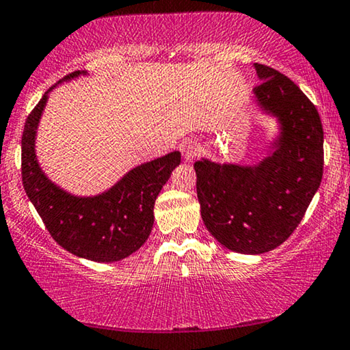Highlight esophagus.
Returning a JSON list of instances; mask_svg holds the SVG:
<instances>
[{"mask_svg": "<svg viewBox=\"0 0 350 350\" xmlns=\"http://www.w3.org/2000/svg\"><path fill=\"white\" fill-rule=\"evenodd\" d=\"M180 152L185 161H193L200 154V146L195 141H184L180 144Z\"/></svg>", "mask_w": 350, "mask_h": 350, "instance_id": "obj_1", "label": "esophagus"}]
</instances>
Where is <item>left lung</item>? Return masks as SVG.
<instances>
[{
	"label": "left lung",
	"instance_id": "left-lung-1",
	"mask_svg": "<svg viewBox=\"0 0 350 350\" xmlns=\"http://www.w3.org/2000/svg\"><path fill=\"white\" fill-rule=\"evenodd\" d=\"M258 111L275 122L265 157L254 165L195 163L206 228L224 247L258 255L284 243L301 222L323 173V128L316 106L273 68L254 63Z\"/></svg>",
	"mask_w": 350,
	"mask_h": 350
}]
</instances>
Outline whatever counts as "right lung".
Instances as JSON below:
<instances>
[{"instance_id": "right-lung-1", "label": "right lung", "mask_w": 350, "mask_h": 350, "mask_svg": "<svg viewBox=\"0 0 350 350\" xmlns=\"http://www.w3.org/2000/svg\"><path fill=\"white\" fill-rule=\"evenodd\" d=\"M81 76H88V72L75 71L63 77L44 93L28 116L22 136V180L49 233L63 249L92 262L114 263L130 257L149 238L155 200L179 166L180 152H170L135 166L96 195H76L55 184L39 165L38 128L49 93Z\"/></svg>"}]
</instances>
